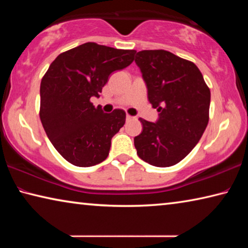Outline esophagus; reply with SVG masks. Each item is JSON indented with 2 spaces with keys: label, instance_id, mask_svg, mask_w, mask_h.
<instances>
[{
  "label": "esophagus",
  "instance_id": "esophagus-1",
  "mask_svg": "<svg viewBox=\"0 0 248 248\" xmlns=\"http://www.w3.org/2000/svg\"><path fill=\"white\" fill-rule=\"evenodd\" d=\"M125 119H127V121H130V120L133 119V117L130 116V115H127V117H125Z\"/></svg>",
  "mask_w": 248,
  "mask_h": 248
}]
</instances>
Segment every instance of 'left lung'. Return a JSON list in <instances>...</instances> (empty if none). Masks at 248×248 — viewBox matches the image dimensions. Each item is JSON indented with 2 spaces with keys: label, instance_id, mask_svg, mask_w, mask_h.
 Listing matches in <instances>:
<instances>
[{
  "label": "left lung",
  "instance_id": "obj_1",
  "mask_svg": "<svg viewBox=\"0 0 248 248\" xmlns=\"http://www.w3.org/2000/svg\"><path fill=\"white\" fill-rule=\"evenodd\" d=\"M134 61L150 103L159 112L156 124L139 119L143 130L134 138L137 154L153 166H173L191 152L207 128L210 89L194 62L166 50H142Z\"/></svg>",
  "mask_w": 248,
  "mask_h": 248
}]
</instances>
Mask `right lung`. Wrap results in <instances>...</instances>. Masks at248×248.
Returning a JSON list of instances; mask_svg holds the SVG:
<instances>
[{"instance_id":"1","label":"right lung","mask_w":248,"mask_h":248,"mask_svg":"<svg viewBox=\"0 0 248 248\" xmlns=\"http://www.w3.org/2000/svg\"><path fill=\"white\" fill-rule=\"evenodd\" d=\"M136 50L86 43L54 59L40 83L39 116L46 133L62 157L78 167L107 158L111 138L124 127L125 112L105 114L91 98L98 97L108 77L127 68Z\"/></svg>"}]
</instances>
